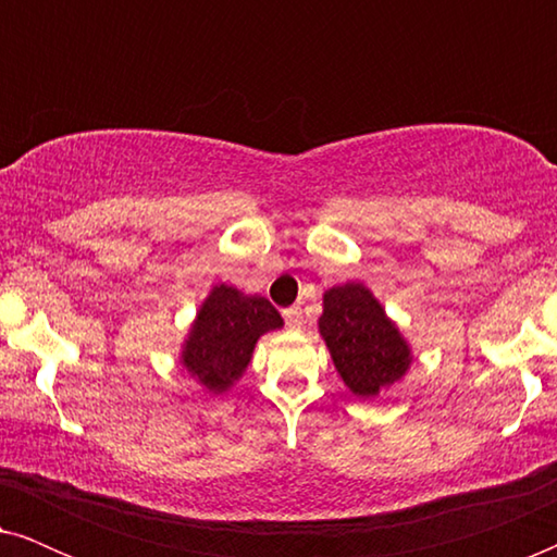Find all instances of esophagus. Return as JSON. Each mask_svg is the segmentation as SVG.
<instances>
[{
  "label": "esophagus",
  "instance_id": "obj_1",
  "mask_svg": "<svg viewBox=\"0 0 557 557\" xmlns=\"http://www.w3.org/2000/svg\"><path fill=\"white\" fill-rule=\"evenodd\" d=\"M284 319H286V326H288V330H301L304 317H301V309H299V307L284 309Z\"/></svg>",
  "mask_w": 557,
  "mask_h": 557
}]
</instances>
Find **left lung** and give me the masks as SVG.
<instances>
[{
  "label": "left lung",
  "instance_id": "1",
  "mask_svg": "<svg viewBox=\"0 0 557 557\" xmlns=\"http://www.w3.org/2000/svg\"><path fill=\"white\" fill-rule=\"evenodd\" d=\"M322 301L319 334L349 393L370 400L406 377L413 352L368 286H332Z\"/></svg>",
  "mask_w": 557,
  "mask_h": 557
}]
</instances>
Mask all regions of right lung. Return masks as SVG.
I'll list each match as a JSON object with an SVG mask.
<instances>
[{
  "label": "right lung",
  "mask_w": 557,
  "mask_h": 557,
  "mask_svg": "<svg viewBox=\"0 0 557 557\" xmlns=\"http://www.w3.org/2000/svg\"><path fill=\"white\" fill-rule=\"evenodd\" d=\"M281 326L284 319L265 296L215 284L189 326L180 362L210 395H223L243 377L256 342Z\"/></svg>",
  "instance_id": "1"
}]
</instances>
